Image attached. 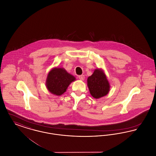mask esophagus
I'll use <instances>...</instances> for the list:
<instances>
[{
    "label": "esophagus",
    "mask_w": 156,
    "mask_h": 156,
    "mask_svg": "<svg viewBox=\"0 0 156 156\" xmlns=\"http://www.w3.org/2000/svg\"><path fill=\"white\" fill-rule=\"evenodd\" d=\"M78 78H79V79H80V80L83 81L84 79H85V76L83 75H80V76H78Z\"/></svg>",
    "instance_id": "obj_1"
}]
</instances>
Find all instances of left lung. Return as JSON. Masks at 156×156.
Returning <instances> with one entry per match:
<instances>
[{"label": "left lung", "instance_id": "left-lung-1", "mask_svg": "<svg viewBox=\"0 0 156 156\" xmlns=\"http://www.w3.org/2000/svg\"><path fill=\"white\" fill-rule=\"evenodd\" d=\"M87 85L91 96L99 99L106 96L110 90V84L104 70L97 68L87 79Z\"/></svg>", "mask_w": 156, "mask_h": 156}]
</instances>
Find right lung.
I'll list each match as a JSON object with an SVG mask.
<instances>
[{
	"label": "right lung",
	"mask_w": 156,
	"mask_h": 156,
	"mask_svg": "<svg viewBox=\"0 0 156 156\" xmlns=\"http://www.w3.org/2000/svg\"><path fill=\"white\" fill-rule=\"evenodd\" d=\"M76 78L64 68L54 67L48 73L45 86L53 95L60 96L66 92L68 86Z\"/></svg>",
	"instance_id": "right-lung-1"
}]
</instances>
